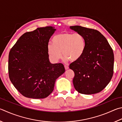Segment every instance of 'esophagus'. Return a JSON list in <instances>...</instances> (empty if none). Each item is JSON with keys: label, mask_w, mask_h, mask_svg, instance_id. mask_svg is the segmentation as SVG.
<instances>
[{"label": "esophagus", "mask_w": 122, "mask_h": 122, "mask_svg": "<svg viewBox=\"0 0 122 122\" xmlns=\"http://www.w3.org/2000/svg\"><path fill=\"white\" fill-rule=\"evenodd\" d=\"M65 69L66 70H67V69H69L68 66H66V65L65 66Z\"/></svg>", "instance_id": "obj_1"}]
</instances>
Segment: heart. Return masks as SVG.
Listing matches in <instances>:
<instances>
[{"instance_id": "heart-1", "label": "heart", "mask_w": 122, "mask_h": 122, "mask_svg": "<svg viewBox=\"0 0 122 122\" xmlns=\"http://www.w3.org/2000/svg\"><path fill=\"white\" fill-rule=\"evenodd\" d=\"M86 46V40L83 35L65 32L53 37L52 44L47 46V52L54 62H57L62 58V52L65 60L76 61L83 56Z\"/></svg>"}]
</instances>
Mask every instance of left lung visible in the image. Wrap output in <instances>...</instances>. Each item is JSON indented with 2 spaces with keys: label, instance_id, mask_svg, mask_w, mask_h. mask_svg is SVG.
Segmentation results:
<instances>
[{
  "label": "left lung",
  "instance_id": "1",
  "mask_svg": "<svg viewBox=\"0 0 122 122\" xmlns=\"http://www.w3.org/2000/svg\"><path fill=\"white\" fill-rule=\"evenodd\" d=\"M70 28L83 35L86 43L83 56L69 66L75 73L74 87L81 94L101 92L113 75L114 56L112 48L98 30L79 25L71 26Z\"/></svg>",
  "mask_w": 122,
  "mask_h": 122
}]
</instances>
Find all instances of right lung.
I'll return each mask as SVG.
<instances>
[{
    "label": "right lung",
    "instance_id": "add662e5",
    "mask_svg": "<svg viewBox=\"0 0 122 122\" xmlns=\"http://www.w3.org/2000/svg\"><path fill=\"white\" fill-rule=\"evenodd\" d=\"M55 30L50 26L24 33L9 53V77L26 98L47 97L54 90L56 79L65 71L63 64H52L48 59V41Z\"/></svg>",
    "mask_w": 122,
    "mask_h": 122
}]
</instances>
